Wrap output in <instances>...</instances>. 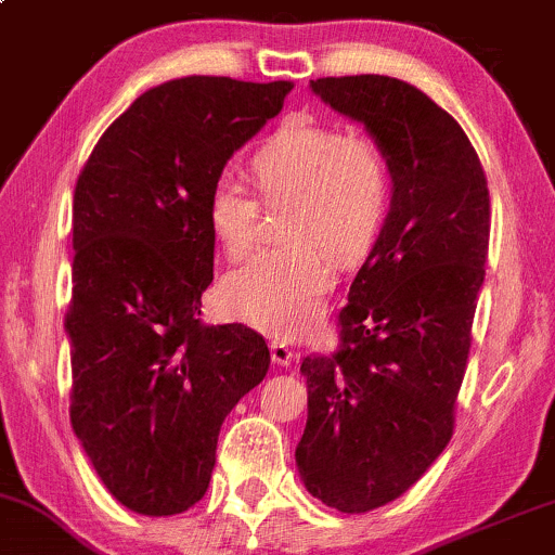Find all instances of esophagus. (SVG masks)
I'll return each instance as SVG.
<instances>
[{
	"mask_svg": "<svg viewBox=\"0 0 555 555\" xmlns=\"http://www.w3.org/2000/svg\"><path fill=\"white\" fill-rule=\"evenodd\" d=\"M270 352H272V362H278V365H283V367H288L291 362L298 358V352L293 350V347L285 345V341H272Z\"/></svg>",
	"mask_w": 555,
	"mask_h": 555,
	"instance_id": "esophagus-1",
	"label": "esophagus"
}]
</instances>
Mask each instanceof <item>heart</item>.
I'll return each instance as SVG.
<instances>
[{
  "mask_svg": "<svg viewBox=\"0 0 555 555\" xmlns=\"http://www.w3.org/2000/svg\"><path fill=\"white\" fill-rule=\"evenodd\" d=\"M251 175L267 203L296 201L288 249H264L223 280L231 317L280 339L313 330L337 280V259L375 244L391 210V169L380 146L339 126L296 115L251 156ZM208 225L225 257L257 242L262 203L234 172H221L208 193Z\"/></svg>",
  "mask_w": 555,
  "mask_h": 555,
  "instance_id": "1",
  "label": "heart"
}]
</instances>
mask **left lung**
Segmentation results:
<instances>
[{"label":"left lung","mask_w":555,"mask_h":555,"mask_svg":"<svg viewBox=\"0 0 555 555\" xmlns=\"http://www.w3.org/2000/svg\"><path fill=\"white\" fill-rule=\"evenodd\" d=\"M311 89L365 122L393 180L391 210L339 311V347L309 354L306 489L347 515L378 509L450 442L489 255L487 175L466 131L393 77H324Z\"/></svg>","instance_id":"1"}]
</instances>
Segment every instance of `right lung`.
Listing matches in <instances>:
<instances>
[{
    "label": "right lung",
    "instance_id": "add662e5",
    "mask_svg": "<svg viewBox=\"0 0 555 555\" xmlns=\"http://www.w3.org/2000/svg\"><path fill=\"white\" fill-rule=\"evenodd\" d=\"M291 89L164 81L113 120L79 172L68 414L102 483L139 515L201 502L223 420L270 367L262 334L201 319L216 249L205 208L231 154Z\"/></svg>",
    "mask_w": 555,
    "mask_h": 555
}]
</instances>
